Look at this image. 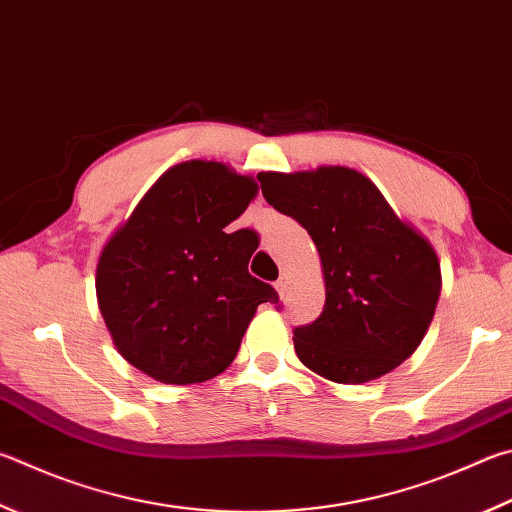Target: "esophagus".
<instances>
[{
	"mask_svg": "<svg viewBox=\"0 0 512 512\" xmlns=\"http://www.w3.org/2000/svg\"><path fill=\"white\" fill-rule=\"evenodd\" d=\"M275 288H277V293H280V295L284 297L286 291H288V277H286V275H280V280L275 282Z\"/></svg>",
	"mask_w": 512,
	"mask_h": 512,
	"instance_id": "obj_1",
	"label": "esophagus"
}]
</instances>
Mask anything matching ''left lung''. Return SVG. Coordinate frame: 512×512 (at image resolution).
Listing matches in <instances>:
<instances>
[{
	"label": "left lung",
	"mask_w": 512,
	"mask_h": 512,
	"mask_svg": "<svg viewBox=\"0 0 512 512\" xmlns=\"http://www.w3.org/2000/svg\"><path fill=\"white\" fill-rule=\"evenodd\" d=\"M264 199L309 232L327 300L297 327L295 353L333 383L389 374L421 345L441 295V266L423 235L349 167L257 174Z\"/></svg>",
	"instance_id": "1"
}]
</instances>
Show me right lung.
I'll return each instance as SVG.
<instances>
[{
  "mask_svg": "<svg viewBox=\"0 0 512 512\" xmlns=\"http://www.w3.org/2000/svg\"><path fill=\"white\" fill-rule=\"evenodd\" d=\"M257 194L250 176L217 161L167 170L102 248L96 293L114 345L159 383L221 374L262 302L277 291L248 273L259 246L228 232Z\"/></svg>",
  "mask_w": 512,
  "mask_h": 512,
  "instance_id": "obj_1",
  "label": "right lung"
}]
</instances>
